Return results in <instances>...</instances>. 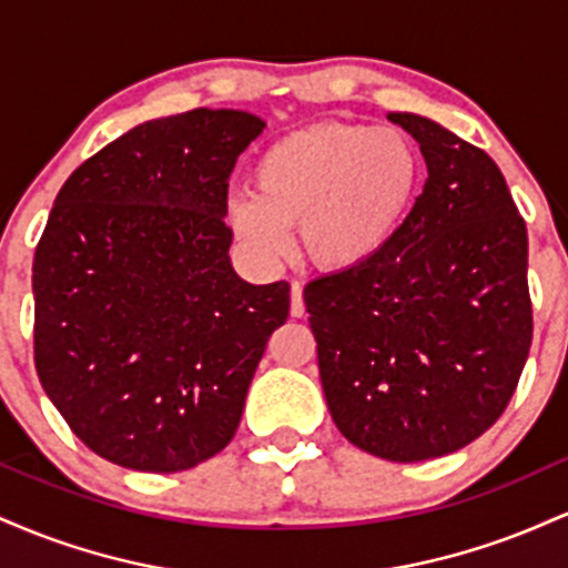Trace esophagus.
<instances>
[{
    "label": "esophagus",
    "mask_w": 568,
    "mask_h": 568,
    "mask_svg": "<svg viewBox=\"0 0 568 568\" xmlns=\"http://www.w3.org/2000/svg\"><path fill=\"white\" fill-rule=\"evenodd\" d=\"M306 306H304V288L298 283L291 285V315L293 317H304Z\"/></svg>",
    "instance_id": "esophagus-1"
}]
</instances>
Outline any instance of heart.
<instances>
[{
    "mask_svg": "<svg viewBox=\"0 0 568 568\" xmlns=\"http://www.w3.org/2000/svg\"><path fill=\"white\" fill-rule=\"evenodd\" d=\"M422 158L397 128L325 122L283 135L253 165V192H234L226 221L253 256L280 258L291 226L321 270L374 258L406 219Z\"/></svg>",
    "mask_w": 568,
    "mask_h": 568,
    "instance_id": "b5f03b06",
    "label": "heart"
}]
</instances>
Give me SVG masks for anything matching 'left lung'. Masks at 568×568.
Wrapping results in <instances>:
<instances>
[{
  "label": "left lung",
  "mask_w": 568,
  "mask_h": 568,
  "mask_svg": "<svg viewBox=\"0 0 568 568\" xmlns=\"http://www.w3.org/2000/svg\"><path fill=\"white\" fill-rule=\"evenodd\" d=\"M427 181L395 237L304 288L338 433L389 462L465 448L507 408L531 347L529 237L484 149L393 112Z\"/></svg>",
  "instance_id": "left-lung-1"
}]
</instances>
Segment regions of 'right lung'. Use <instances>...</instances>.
Listing matches in <instances>:
<instances>
[{
	"label": "right lung",
	"mask_w": 568,
	"mask_h": 568,
	"mask_svg": "<svg viewBox=\"0 0 568 568\" xmlns=\"http://www.w3.org/2000/svg\"><path fill=\"white\" fill-rule=\"evenodd\" d=\"M264 120L192 109L149 120L84 160L34 253L39 382L90 452L181 473L234 438L277 325L285 280L232 270L234 162Z\"/></svg>",
	"instance_id": "obj_1"
}]
</instances>
